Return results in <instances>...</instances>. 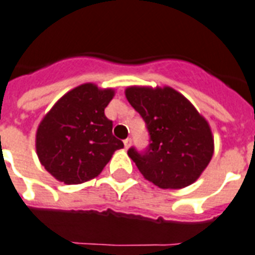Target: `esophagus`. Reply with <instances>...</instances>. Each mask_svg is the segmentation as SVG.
I'll return each mask as SVG.
<instances>
[{
  "label": "esophagus",
  "mask_w": 255,
  "mask_h": 255,
  "mask_svg": "<svg viewBox=\"0 0 255 255\" xmlns=\"http://www.w3.org/2000/svg\"><path fill=\"white\" fill-rule=\"evenodd\" d=\"M123 142H124V146H126V149H128L129 146H131V138H129V137L126 138Z\"/></svg>",
  "instance_id": "34e87169"
}]
</instances>
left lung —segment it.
Returning <instances> with one entry per match:
<instances>
[{
  "label": "left lung",
  "mask_w": 255,
  "mask_h": 255,
  "mask_svg": "<svg viewBox=\"0 0 255 255\" xmlns=\"http://www.w3.org/2000/svg\"><path fill=\"white\" fill-rule=\"evenodd\" d=\"M126 97L146 124L149 145L128 149L144 178L160 188H183L200 177L214 154L210 124L174 89L131 86Z\"/></svg>",
  "instance_id": "obj_1"
}]
</instances>
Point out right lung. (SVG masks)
<instances>
[{
    "label": "right lung",
    "instance_id": "1",
    "mask_svg": "<svg viewBox=\"0 0 255 255\" xmlns=\"http://www.w3.org/2000/svg\"><path fill=\"white\" fill-rule=\"evenodd\" d=\"M113 89L80 85L55 103L36 131V153L49 174L67 185L93 179L124 146L113 134L105 109Z\"/></svg>",
    "mask_w": 255,
    "mask_h": 255
}]
</instances>
